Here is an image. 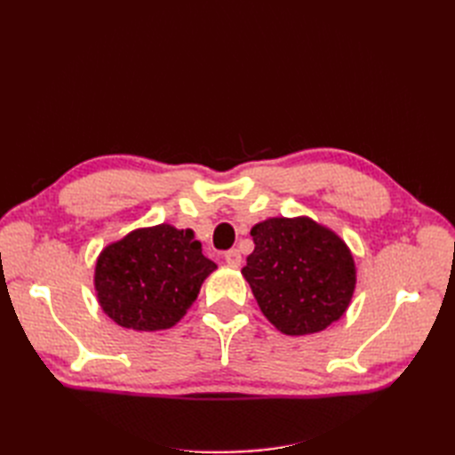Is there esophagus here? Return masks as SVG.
<instances>
[{
	"label": "esophagus",
	"instance_id": "34e87169",
	"mask_svg": "<svg viewBox=\"0 0 455 455\" xmlns=\"http://www.w3.org/2000/svg\"><path fill=\"white\" fill-rule=\"evenodd\" d=\"M226 261H228V266H231V267H239L241 266V252L237 249L228 251L226 252Z\"/></svg>",
	"mask_w": 455,
	"mask_h": 455
}]
</instances>
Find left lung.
I'll list each match as a JSON object with an SVG mask.
<instances>
[{
	"instance_id": "obj_1",
	"label": "left lung",
	"mask_w": 455,
	"mask_h": 455,
	"mask_svg": "<svg viewBox=\"0 0 455 455\" xmlns=\"http://www.w3.org/2000/svg\"><path fill=\"white\" fill-rule=\"evenodd\" d=\"M243 267L267 321L288 336L321 332L346 313L355 264L336 233L309 218H269L251 231Z\"/></svg>"
}]
</instances>
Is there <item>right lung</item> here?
Listing matches in <instances>:
<instances>
[{"label":"right lung","instance_id":"right-lung-1","mask_svg":"<svg viewBox=\"0 0 455 455\" xmlns=\"http://www.w3.org/2000/svg\"><path fill=\"white\" fill-rule=\"evenodd\" d=\"M216 269L191 229L161 224L106 246L94 271L104 313L132 330L174 326Z\"/></svg>","mask_w":455,"mask_h":455}]
</instances>
